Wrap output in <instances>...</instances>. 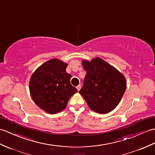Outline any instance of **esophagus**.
Returning a JSON list of instances; mask_svg holds the SVG:
<instances>
[{"mask_svg": "<svg viewBox=\"0 0 155 155\" xmlns=\"http://www.w3.org/2000/svg\"><path fill=\"white\" fill-rule=\"evenodd\" d=\"M81 88V85H78V86H77V89L78 90V91H80Z\"/></svg>", "mask_w": 155, "mask_h": 155, "instance_id": "34e87169", "label": "esophagus"}]
</instances>
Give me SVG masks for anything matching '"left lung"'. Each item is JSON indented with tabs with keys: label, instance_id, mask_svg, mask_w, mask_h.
Returning a JSON list of instances; mask_svg holds the SVG:
<instances>
[{
	"label": "left lung",
	"instance_id": "obj_1",
	"mask_svg": "<svg viewBox=\"0 0 155 155\" xmlns=\"http://www.w3.org/2000/svg\"><path fill=\"white\" fill-rule=\"evenodd\" d=\"M86 72L79 93L92 110L100 114L116 108L123 97L127 82L123 74L105 61L96 57L82 61Z\"/></svg>",
	"mask_w": 155,
	"mask_h": 155
}]
</instances>
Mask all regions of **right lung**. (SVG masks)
Wrapping results in <instances>:
<instances>
[{"label":"right lung","mask_w":155,"mask_h":155,"mask_svg":"<svg viewBox=\"0 0 155 155\" xmlns=\"http://www.w3.org/2000/svg\"><path fill=\"white\" fill-rule=\"evenodd\" d=\"M68 64L52 59L32 74L29 89L34 102L45 112L54 114L65 108L71 97L77 92L71 84V75L66 72Z\"/></svg>","instance_id":"right-lung-1"}]
</instances>
